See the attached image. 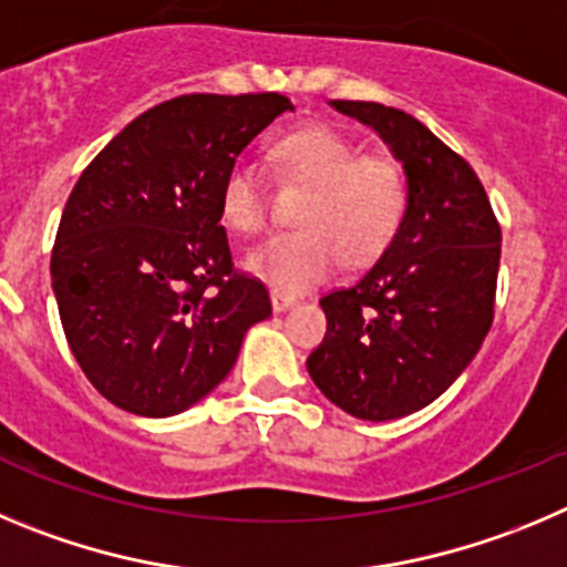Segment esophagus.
Returning a JSON list of instances; mask_svg holds the SVG:
<instances>
[{"label":"esophagus","mask_w":567,"mask_h":567,"mask_svg":"<svg viewBox=\"0 0 567 567\" xmlns=\"http://www.w3.org/2000/svg\"><path fill=\"white\" fill-rule=\"evenodd\" d=\"M293 305H296L293 296L277 293V290H274V293H271V308H274V313H282V310L293 308Z\"/></svg>","instance_id":"34e87169"}]
</instances>
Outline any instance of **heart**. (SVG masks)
Listing matches in <instances>:
<instances>
[{
	"label": "heart",
	"instance_id": "b5f03b06",
	"mask_svg": "<svg viewBox=\"0 0 567 567\" xmlns=\"http://www.w3.org/2000/svg\"><path fill=\"white\" fill-rule=\"evenodd\" d=\"M285 181L310 188L299 208V234L274 237L246 257V271L277 293H305L344 259L367 265L384 254L404 223L410 183L392 157H364L359 144L330 126H302L274 144ZM223 217L239 234H259L268 223L262 175L237 161L220 192Z\"/></svg>",
	"mask_w": 567,
	"mask_h": 567
}]
</instances>
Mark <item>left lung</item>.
Masks as SVG:
<instances>
[{
    "mask_svg": "<svg viewBox=\"0 0 567 567\" xmlns=\"http://www.w3.org/2000/svg\"><path fill=\"white\" fill-rule=\"evenodd\" d=\"M390 146L410 183L404 223L370 271L321 299L313 384L347 415L395 421L430 406L472 364L494 319L499 226L466 161L417 118L330 101Z\"/></svg>",
    "mask_w": 567,
    "mask_h": 567,
    "instance_id": "left-lung-1",
    "label": "left lung"
}]
</instances>
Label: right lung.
Returning <instances> with one entry per match:
<instances>
[{"instance_id": "1", "label": "right lung", "mask_w": 567, "mask_h": 567, "mask_svg": "<svg viewBox=\"0 0 567 567\" xmlns=\"http://www.w3.org/2000/svg\"><path fill=\"white\" fill-rule=\"evenodd\" d=\"M290 110L277 93L163 101L75 183L50 277L75 361L121 410L186 412L271 316L265 285L234 274L220 192L239 152Z\"/></svg>"}]
</instances>
